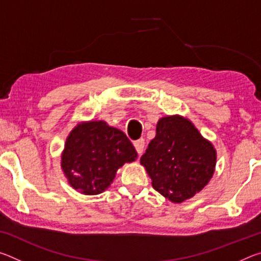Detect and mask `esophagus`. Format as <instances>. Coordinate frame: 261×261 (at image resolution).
<instances>
[{"instance_id": "34e87169", "label": "esophagus", "mask_w": 261, "mask_h": 261, "mask_svg": "<svg viewBox=\"0 0 261 261\" xmlns=\"http://www.w3.org/2000/svg\"><path fill=\"white\" fill-rule=\"evenodd\" d=\"M134 146H135V148H136L137 153H138L139 155H140V154L143 153L144 147H145V141H144V139L140 138V139H138V140L134 141Z\"/></svg>"}]
</instances>
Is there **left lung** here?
<instances>
[{"instance_id": "obj_1", "label": "left lung", "mask_w": 261, "mask_h": 261, "mask_svg": "<svg viewBox=\"0 0 261 261\" xmlns=\"http://www.w3.org/2000/svg\"><path fill=\"white\" fill-rule=\"evenodd\" d=\"M152 187L173 202H183L200 192L213 177L216 149L189 118L161 117L156 135L140 158Z\"/></svg>"}]
</instances>
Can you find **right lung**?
Segmentation results:
<instances>
[{"mask_svg":"<svg viewBox=\"0 0 261 261\" xmlns=\"http://www.w3.org/2000/svg\"><path fill=\"white\" fill-rule=\"evenodd\" d=\"M137 156L123 131L105 121L79 122L65 140L61 168L77 192L94 196L106 191L117 170Z\"/></svg>","mask_w":261,"mask_h":261,"instance_id":"right-lung-1","label":"right lung"}]
</instances>
